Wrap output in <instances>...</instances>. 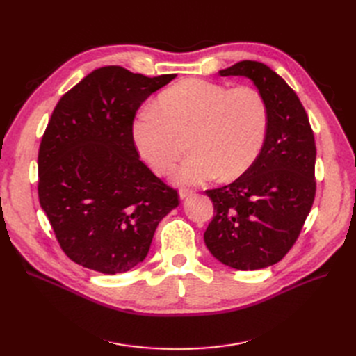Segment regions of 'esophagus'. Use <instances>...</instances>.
Returning a JSON list of instances; mask_svg holds the SVG:
<instances>
[{
    "label": "esophagus",
    "mask_w": 356,
    "mask_h": 356,
    "mask_svg": "<svg viewBox=\"0 0 356 356\" xmlns=\"http://www.w3.org/2000/svg\"><path fill=\"white\" fill-rule=\"evenodd\" d=\"M193 193H195V190H193V188H181L179 190V199H186L190 195H193Z\"/></svg>",
    "instance_id": "esophagus-1"
}]
</instances>
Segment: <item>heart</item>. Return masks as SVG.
Here are the masks:
<instances>
[{"instance_id":"heart-1","label":"heart","mask_w":356,"mask_h":356,"mask_svg":"<svg viewBox=\"0 0 356 356\" xmlns=\"http://www.w3.org/2000/svg\"><path fill=\"white\" fill-rule=\"evenodd\" d=\"M268 131L263 95L251 88L199 79L182 80L161 92L156 106H145L132 124L139 156L156 174L174 170L184 153H193L177 170L184 184L217 178L236 179L260 156Z\"/></svg>"}]
</instances>
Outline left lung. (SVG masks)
Listing matches in <instances>:
<instances>
[{
    "mask_svg": "<svg viewBox=\"0 0 356 356\" xmlns=\"http://www.w3.org/2000/svg\"><path fill=\"white\" fill-rule=\"evenodd\" d=\"M218 74L255 84L268 108V131L260 156L243 175L207 190L215 213L203 239L220 263L258 270L286 255L314 204V131L296 92L264 63L242 60Z\"/></svg>",
    "mask_w": 356,
    "mask_h": 356,
    "instance_id": "8db88e82",
    "label": "left lung"
}]
</instances>
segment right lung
Returning <instances> with one entry per match:
<instances>
[{"label": "right lung", "instance_id": "right-lung-1", "mask_svg": "<svg viewBox=\"0 0 356 356\" xmlns=\"http://www.w3.org/2000/svg\"><path fill=\"white\" fill-rule=\"evenodd\" d=\"M177 77L102 67L62 96L38 152V197L74 263L105 275L144 261L178 193L139 160L134 118L149 95Z\"/></svg>", "mask_w": 356, "mask_h": 356}]
</instances>
